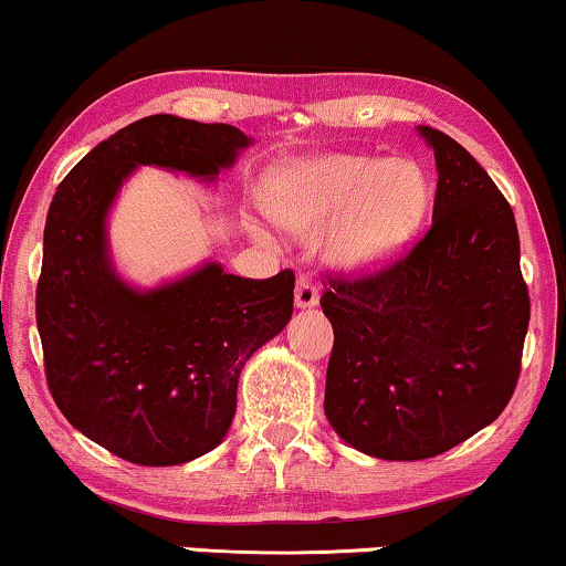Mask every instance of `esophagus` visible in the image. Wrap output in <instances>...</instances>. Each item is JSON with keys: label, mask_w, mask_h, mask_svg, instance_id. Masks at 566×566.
<instances>
[{"label": "esophagus", "mask_w": 566, "mask_h": 566, "mask_svg": "<svg viewBox=\"0 0 566 566\" xmlns=\"http://www.w3.org/2000/svg\"><path fill=\"white\" fill-rule=\"evenodd\" d=\"M319 304V285L312 277L301 275L296 281V306L298 308H312Z\"/></svg>", "instance_id": "esophagus-1"}]
</instances>
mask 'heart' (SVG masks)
I'll return each mask as SVG.
<instances>
[{
    "mask_svg": "<svg viewBox=\"0 0 566 566\" xmlns=\"http://www.w3.org/2000/svg\"><path fill=\"white\" fill-rule=\"evenodd\" d=\"M265 206L283 227L329 237V258L345 268L378 265L412 234L428 206V180L409 159L329 154L270 175Z\"/></svg>",
    "mask_w": 566,
    "mask_h": 566,
    "instance_id": "1",
    "label": "heart"
}]
</instances>
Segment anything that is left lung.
<instances>
[{
    "label": "left lung",
    "mask_w": 566,
    "mask_h": 566,
    "mask_svg": "<svg viewBox=\"0 0 566 566\" xmlns=\"http://www.w3.org/2000/svg\"><path fill=\"white\" fill-rule=\"evenodd\" d=\"M420 130L438 165L430 229L370 273H327L319 301L335 329L324 412L386 461L432 459L497 420L531 322L513 208L459 142Z\"/></svg>",
    "instance_id": "1"
}]
</instances>
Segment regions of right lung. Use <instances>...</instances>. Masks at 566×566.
Wrapping results in <instances>:
<instances>
[{"instance_id":"right-lung-1","label":"right lung","mask_w":566,"mask_h":566,"mask_svg":"<svg viewBox=\"0 0 566 566\" xmlns=\"http://www.w3.org/2000/svg\"><path fill=\"white\" fill-rule=\"evenodd\" d=\"M250 146L227 123L149 115L97 144L51 200L35 289L45 381L82 436L142 467L198 459L227 436L250 355L293 314V270L265 281L200 268L134 291L107 260L105 216L130 169L213 180Z\"/></svg>"}]
</instances>
